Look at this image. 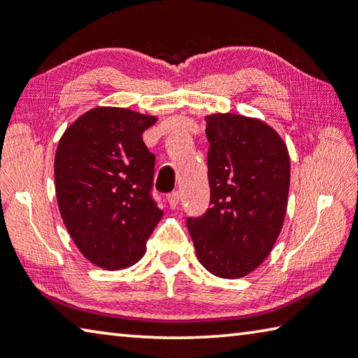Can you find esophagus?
I'll return each mask as SVG.
<instances>
[{"instance_id": "esophagus-1", "label": "esophagus", "mask_w": 358, "mask_h": 358, "mask_svg": "<svg viewBox=\"0 0 358 358\" xmlns=\"http://www.w3.org/2000/svg\"><path fill=\"white\" fill-rule=\"evenodd\" d=\"M167 201H169V206L172 207V208H175V207L178 206V202H180V192L178 191L170 192V194L167 196Z\"/></svg>"}]
</instances>
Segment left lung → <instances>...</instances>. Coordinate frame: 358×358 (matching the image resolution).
<instances>
[{"instance_id":"left-lung-1","label":"left lung","mask_w":358,"mask_h":358,"mask_svg":"<svg viewBox=\"0 0 358 358\" xmlns=\"http://www.w3.org/2000/svg\"><path fill=\"white\" fill-rule=\"evenodd\" d=\"M210 208L188 218L201 264L213 275L239 279L268 258L285 220L290 157L280 135L255 117H206Z\"/></svg>"}]
</instances>
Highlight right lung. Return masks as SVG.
<instances>
[{"instance_id": "add662e5", "label": "right lung", "mask_w": 358, "mask_h": 358, "mask_svg": "<svg viewBox=\"0 0 358 358\" xmlns=\"http://www.w3.org/2000/svg\"><path fill=\"white\" fill-rule=\"evenodd\" d=\"M157 117L99 106L79 116L55 151V194L62 220L84 257L108 271L145 255L162 210L152 199L156 156L143 132Z\"/></svg>"}]
</instances>
